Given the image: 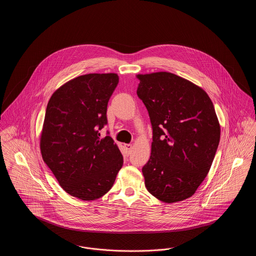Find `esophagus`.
<instances>
[{
	"label": "esophagus",
	"mask_w": 256,
	"mask_h": 256,
	"mask_svg": "<svg viewBox=\"0 0 256 256\" xmlns=\"http://www.w3.org/2000/svg\"><path fill=\"white\" fill-rule=\"evenodd\" d=\"M124 148L126 150L128 154H130V152H132V144H124Z\"/></svg>",
	"instance_id": "esophagus-1"
}]
</instances>
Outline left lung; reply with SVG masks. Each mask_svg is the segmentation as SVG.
Masks as SVG:
<instances>
[{"mask_svg": "<svg viewBox=\"0 0 256 256\" xmlns=\"http://www.w3.org/2000/svg\"><path fill=\"white\" fill-rule=\"evenodd\" d=\"M137 95L152 126V152L143 167L146 190L172 204L195 194L219 146L220 126L206 92L169 72L139 74Z\"/></svg>", "mask_w": 256, "mask_h": 256, "instance_id": "obj_1", "label": "left lung"}]
</instances>
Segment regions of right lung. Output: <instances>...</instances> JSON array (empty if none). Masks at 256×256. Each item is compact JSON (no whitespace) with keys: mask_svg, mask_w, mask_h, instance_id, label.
I'll use <instances>...</instances> for the list:
<instances>
[{"mask_svg":"<svg viewBox=\"0 0 256 256\" xmlns=\"http://www.w3.org/2000/svg\"><path fill=\"white\" fill-rule=\"evenodd\" d=\"M115 73L86 74L56 89L50 98L40 136L42 158L62 189L82 200L106 195L122 168V156L106 124Z\"/></svg>","mask_w":256,"mask_h":256,"instance_id":"1","label":"right lung"}]
</instances>
